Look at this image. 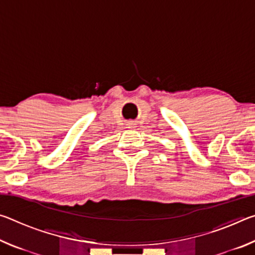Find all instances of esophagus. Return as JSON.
I'll return each mask as SVG.
<instances>
[{
  "label": "esophagus",
  "mask_w": 255,
  "mask_h": 255,
  "mask_svg": "<svg viewBox=\"0 0 255 255\" xmlns=\"http://www.w3.org/2000/svg\"><path fill=\"white\" fill-rule=\"evenodd\" d=\"M127 125H128V128H131V127L135 126V123H132V122H129Z\"/></svg>",
  "instance_id": "34e87169"
}]
</instances>
